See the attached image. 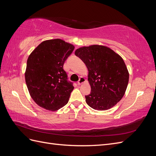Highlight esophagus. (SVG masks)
<instances>
[{
  "mask_svg": "<svg viewBox=\"0 0 156 156\" xmlns=\"http://www.w3.org/2000/svg\"><path fill=\"white\" fill-rule=\"evenodd\" d=\"M86 82V79H84L83 77H81V78L79 79V81H78V84L79 85H81V84H83V83H85Z\"/></svg>",
  "mask_w": 156,
  "mask_h": 156,
  "instance_id": "esophagus-1",
  "label": "esophagus"
}]
</instances>
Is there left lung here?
<instances>
[{
  "label": "left lung",
  "instance_id": "1",
  "mask_svg": "<svg viewBox=\"0 0 156 156\" xmlns=\"http://www.w3.org/2000/svg\"><path fill=\"white\" fill-rule=\"evenodd\" d=\"M75 55L85 64L91 92L85 96L92 108L105 111L121 100L129 81V72L121 56L108 47L92 45L82 47Z\"/></svg>",
  "mask_w": 156,
  "mask_h": 156
}]
</instances>
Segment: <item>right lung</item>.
<instances>
[{"label": "right lung", "mask_w": 156, "mask_h": 156, "mask_svg": "<svg viewBox=\"0 0 156 156\" xmlns=\"http://www.w3.org/2000/svg\"><path fill=\"white\" fill-rule=\"evenodd\" d=\"M73 45L61 39L42 41L27 60L25 77L32 100L37 105L55 111L67 104L74 87L63 69Z\"/></svg>", "instance_id": "obj_1"}]
</instances>
